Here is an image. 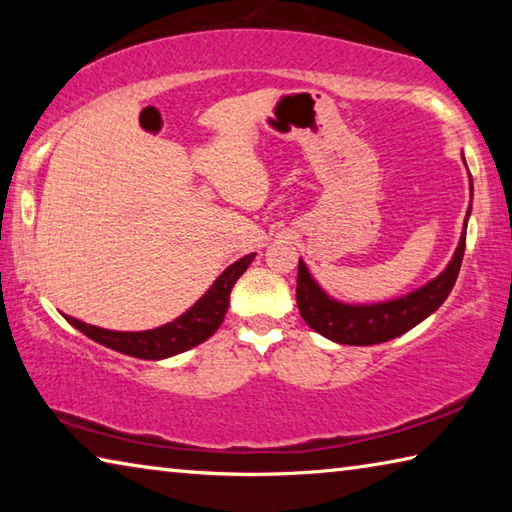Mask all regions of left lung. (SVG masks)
<instances>
[{"label":"left lung","mask_w":512,"mask_h":512,"mask_svg":"<svg viewBox=\"0 0 512 512\" xmlns=\"http://www.w3.org/2000/svg\"><path fill=\"white\" fill-rule=\"evenodd\" d=\"M467 216H470V207H467ZM465 228L452 262L447 264L443 273L433 277L424 287L406 293L402 298L375 302V305H345V302L329 298L318 287V282L311 277L305 262L300 259L296 287L300 316L305 318V323L311 329L323 334L325 339L341 345H375L391 341L395 336H402L404 332H409V329L422 323L424 318L431 316L447 300L449 293H452L458 271H461L463 264Z\"/></svg>","instance_id":"obj_1"}]
</instances>
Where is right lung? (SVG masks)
<instances>
[{
	"label": "right lung",
	"instance_id": "add662e5",
	"mask_svg": "<svg viewBox=\"0 0 512 512\" xmlns=\"http://www.w3.org/2000/svg\"><path fill=\"white\" fill-rule=\"evenodd\" d=\"M253 259L255 253L230 264L216 277L212 287L205 291V296L194 307H189L183 316H178L162 327L146 329V332H112V329L94 327L72 316L65 318L69 325H74L79 332L90 336L92 341L106 345L110 350H117L135 359H167L173 357V354L196 348L198 343L207 341L219 329L225 311L230 307V291Z\"/></svg>",
	"mask_w": 512,
	"mask_h": 512
}]
</instances>
